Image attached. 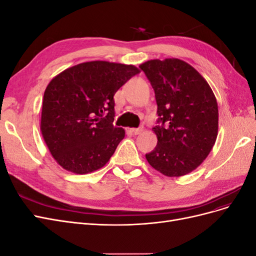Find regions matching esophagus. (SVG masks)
<instances>
[{
    "label": "esophagus",
    "mask_w": 256,
    "mask_h": 256,
    "mask_svg": "<svg viewBox=\"0 0 256 256\" xmlns=\"http://www.w3.org/2000/svg\"><path fill=\"white\" fill-rule=\"evenodd\" d=\"M142 130H143L142 128H130V132L136 136V134H140L142 132Z\"/></svg>",
    "instance_id": "34e87169"
}]
</instances>
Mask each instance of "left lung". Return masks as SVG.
Masks as SVG:
<instances>
[{
  "instance_id": "8db88e82",
  "label": "left lung",
  "mask_w": 256,
  "mask_h": 256,
  "mask_svg": "<svg viewBox=\"0 0 256 256\" xmlns=\"http://www.w3.org/2000/svg\"><path fill=\"white\" fill-rule=\"evenodd\" d=\"M154 90L158 142L145 157L158 172L184 176L196 170L218 136V104L207 81L178 58L150 60L140 65Z\"/></svg>"
}]
</instances>
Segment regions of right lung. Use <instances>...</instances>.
I'll return each mask as SVG.
<instances>
[{
    "label": "right lung",
    "mask_w": 256,
    "mask_h": 256,
    "mask_svg": "<svg viewBox=\"0 0 256 256\" xmlns=\"http://www.w3.org/2000/svg\"><path fill=\"white\" fill-rule=\"evenodd\" d=\"M138 72L134 65L92 60L67 68L50 81L40 130L62 168L88 174L110 160L125 136V130L113 126V97Z\"/></svg>",
    "instance_id": "1"
}]
</instances>
